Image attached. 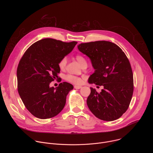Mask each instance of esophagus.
I'll use <instances>...</instances> for the list:
<instances>
[{"instance_id": "obj_1", "label": "esophagus", "mask_w": 153, "mask_h": 153, "mask_svg": "<svg viewBox=\"0 0 153 153\" xmlns=\"http://www.w3.org/2000/svg\"><path fill=\"white\" fill-rule=\"evenodd\" d=\"M74 88L75 89H80V88H82V86H79V85H74Z\"/></svg>"}]
</instances>
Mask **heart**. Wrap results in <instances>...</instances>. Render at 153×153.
Returning <instances> with one entry per match:
<instances>
[{
    "label": "heart",
    "mask_w": 153,
    "mask_h": 153,
    "mask_svg": "<svg viewBox=\"0 0 153 153\" xmlns=\"http://www.w3.org/2000/svg\"><path fill=\"white\" fill-rule=\"evenodd\" d=\"M76 59L82 67L87 66L86 60L83 56L78 54L76 56ZM67 59L66 57H64L59 60V64H58L59 67L61 70H64L67 66ZM65 78H66V79L68 81H69L73 83H74V84H80L82 82V80L81 78L75 76H73V75H71V74L67 75Z\"/></svg>",
    "instance_id": "obj_1"
}]
</instances>
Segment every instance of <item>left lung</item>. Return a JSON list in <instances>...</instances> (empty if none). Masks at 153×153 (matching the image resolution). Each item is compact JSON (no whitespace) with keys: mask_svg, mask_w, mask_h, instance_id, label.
Segmentation results:
<instances>
[{"mask_svg":"<svg viewBox=\"0 0 153 153\" xmlns=\"http://www.w3.org/2000/svg\"><path fill=\"white\" fill-rule=\"evenodd\" d=\"M77 48L90 59L95 70L88 83L103 86L100 93L90 88L86 100L90 111L102 120L119 119L128 108L134 90L133 71L126 56L115 43L105 40L80 43Z\"/></svg>","mask_w":153,"mask_h":153,"instance_id":"8db88e82","label":"left lung"}]
</instances>
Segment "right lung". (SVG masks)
<instances>
[{
	"label": "right lung",
	"instance_id": "add662e5",
	"mask_svg": "<svg viewBox=\"0 0 153 153\" xmlns=\"http://www.w3.org/2000/svg\"><path fill=\"white\" fill-rule=\"evenodd\" d=\"M77 43L43 39L33 43L21 58L17 69L18 92L34 116L49 119L63 110L73 86L65 82L54 88L50 83L58 79L59 60L71 52Z\"/></svg>",
	"mask_w": 153,
	"mask_h": 153
}]
</instances>
